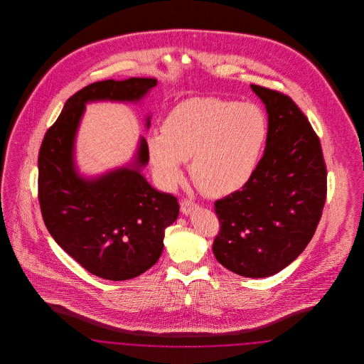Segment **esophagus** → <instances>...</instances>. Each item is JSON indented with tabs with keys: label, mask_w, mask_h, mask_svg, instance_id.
Segmentation results:
<instances>
[{
	"label": "esophagus",
	"mask_w": 364,
	"mask_h": 364,
	"mask_svg": "<svg viewBox=\"0 0 364 364\" xmlns=\"http://www.w3.org/2000/svg\"><path fill=\"white\" fill-rule=\"evenodd\" d=\"M180 208H181V211H183V214H190L191 211L193 210V208H196V203L193 202V200H191V199H187V198H184L183 200H181V203H180Z\"/></svg>",
	"instance_id": "1"
}]
</instances>
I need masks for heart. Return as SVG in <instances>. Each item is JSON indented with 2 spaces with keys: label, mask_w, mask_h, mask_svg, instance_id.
<instances>
[{
  "label": "heart",
  "mask_w": 364,
  "mask_h": 364,
  "mask_svg": "<svg viewBox=\"0 0 364 364\" xmlns=\"http://www.w3.org/2000/svg\"><path fill=\"white\" fill-rule=\"evenodd\" d=\"M269 129L260 105L191 98L168 113L161 135L149 138V154L166 187L183 180L180 162H190L193 184L205 195L220 198L242 190L254 177Z\"/></svg>",
  "instance_id": "heart-1"
}]
</instances>
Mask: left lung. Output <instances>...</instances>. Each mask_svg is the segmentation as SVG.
<instances>
[{"label": "left lung", "mask_w": 364, "mask_h": 364, "mask_svg": "<svg viewBox=\"0 0 364 364\" xmlns=\"http://www.w3.org/2000/svg\"><path fill=\"white\" fill-rule=\"evenodd\" d=\"M266 105L269 138L254 177L214 203L213 252L242 277H269L307 247L322 217L328 171L321 141L291 97L251 85Z\"/></svg>", "instance_id": "1"}]
</instances>
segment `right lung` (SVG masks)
<instances>
[{"instance_id": "obj_1", "label": "right lung", "mask_w": 364, "mask_h": 364, "mask_svg": "<svg viewBox=\"0 0 364 364\" xmlns=\"http://www.w3.org/2000/svg\"><path fill=\"white\" fill-rule=\"evenodd\" d=\"M156 86V79L144 77L88 85L65 102L39 149L38 199L45 225L55 242L97 277L129 279L156 264L165 229L178 215V202L154 190L139 172L149 161L143 136L132 166L82 178L73 164L76 129L88 101H139Z\"/></svg>"}]
</instances>
